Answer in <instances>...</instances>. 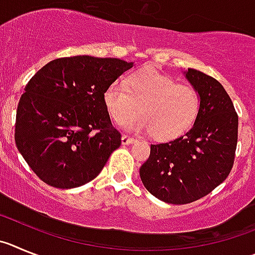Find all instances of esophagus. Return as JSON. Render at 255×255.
Returning a JSON list of instances; mask_svg holds the SVG:
<instances>
[{"label":"esophagus","mask_w":255,"mask_h":255,"mask_svg":"<svg viewBox=\"0 0 255 255\" xmlns=\"http://www.w3.org/2000/svg\"><path fill=\"white\" fill-rule=\"evenodd\" d=\"M136 141H137L136 138H132V137L126 136V134H123V136H122V144H130V143H133V142H136Z\"/></svg>","instance_id":"34e87169"}]
</instances>
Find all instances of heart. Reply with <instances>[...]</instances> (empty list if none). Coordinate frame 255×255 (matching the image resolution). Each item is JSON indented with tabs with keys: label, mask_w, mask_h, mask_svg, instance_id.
<instances>
[{
	"label": "heart",
	"mask_w": 255,
	"mask_h": 255,
	"mask_svg": "<svg viewBox=\"0 0 255 255\" xmlns=\"http://www.w3.org/2000/svg\"><path fill=\"white\" fill-rule=\"evenodd\" d=\"M103 100L117 125L128 122L139 110L141 116L126 127L151 133L159 141H170L187 133L198 119L202 108L197 89L178 84L155 68L130 73L126 86L117 82L109 85Z\"/></svg>",
	"instance_id": "b5f03b06"
}]
</instances>
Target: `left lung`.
Masks as SVG:
<instances>
[{
	"label": "left lung",
	"mask_w": 255,
	"mask_h": 255,
	"mask_svg": "<svg viewBox=\"0 0 255 255\" xmlns=\"http://www.w3.org/2000/svg\"><path fill=\"white\" fill-rule=\"evenodd\" d=\"M184 75L201 95L198 119L184 136L151 144L139 167L144 188L173 205L194 202L219 187L233 169L238 143V114L224 86L193 68Z\"/></svg>",
	"instance_id": "left-lung-1"
}]
</instances>
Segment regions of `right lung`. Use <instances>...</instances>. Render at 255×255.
Here are the masks:
<instances>
[{
	"label": "right lung",
	"mask_w": 255,
	"mask_h": 255,
	"mask_svg": "<svg viewBox=\"0 0 255 255\" xmlns=\"http://www.w3.org/2000/svg\"><path fill=\"white\" fill-rule=\"evenodd\" d=\"M133 62L75 56L50 61L25 86L15 142L31 170L50 187H81L99 175L121 146L104 105L105 89Z\"/></svg>",
	"instance_id": "add662e5"
}]
</instances>
